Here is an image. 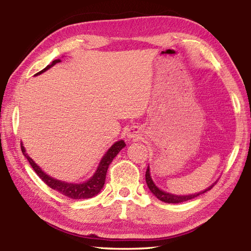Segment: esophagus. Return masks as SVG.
<instances>
[{
  "instance_id": "1",
  "label": "esophagus",
  "mask_w": 251,
  "mask_h": 251,
  "mask_svg": "<svg viewBox=\"0 0 251 251\" xmlns=\"http://www.w3.org/2000/svg\"><path fill=\"white\" fill-rule=\"evenodd\" d=\"M139 127L138 126H132L127 131L126 137L129 139H137L138 138V134H139Z\"/></svg>"
}]
</instances>
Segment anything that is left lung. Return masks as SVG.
<instances>
[{
  "mask_svg": "<svg viewBox=\"0 0 251 251\" xmlns=\"http://www.w3.org/2000/svg\"><path fill=\"white\" fill-rule=\"evenodd\" d=\"M146 182H147V185H148V187L150 189V192L153 194L158 200L164 201V202H166V203H180V202H184V201H187V200H191L193 198H196L197 196H199V195L210 191V189L213 187V185L216 183V182L213 183L212 185L205 188L204 191H201L200 193H195V194H189V195H175L172 193H167L165 191H162L161 188H158L155 185V183L151 178L149 166H148V168H147V172H146Z\"/></svg>",
  "mask_w": 251,
  "mask_h": 251,
  "instance_id": "1",
  "label": "left lung"
}]
</instances>
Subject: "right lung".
Listing matches in <instances>:
<instances>
[{
	"label": "right lung",
	"instance_id": "1",
	"mask_svg": "<svg viewBox=\"0 0 251 251\" xmlns=\"http://www.w3.org/2000/svg\"><path fill=\"white\" fill-rule=\"evenodd\" d=\"M59 62H60L59 58L53 60L52 64L48 65L45 69H42L38 73H36L35 76L46 72L48 69L52 68L54 65H56ZM125 147H126V143L122 139L114 143L111 147H109V149L105 152V154L102 156L101 161L96 169V172L88 180L84 182H79V183H73V182L57 180L53 178V176H51L50 175L46 174L44 170H42L38 165L29 157V155L26 153V150L24 148L23 144L21 143V150H22L23 155L26 157V160L29 162L30 166L33 167L35 173L39 176V178L44 181L48 186L53 188L54 191L63 194L64 196H67L71 199H87L99 194L101 192V189L103 188V186H104L105 176H106L109 164L113 162L114 157L117 155L121 151V149H124Z\"/></svg>",
	"mask_w": 251,
	"mask_h": 251
}]
</instances>
